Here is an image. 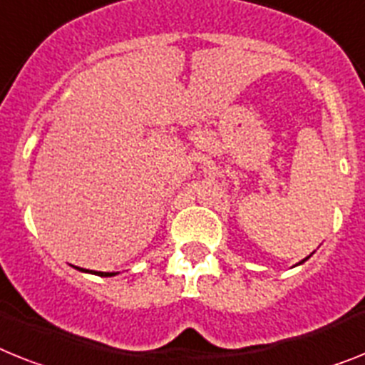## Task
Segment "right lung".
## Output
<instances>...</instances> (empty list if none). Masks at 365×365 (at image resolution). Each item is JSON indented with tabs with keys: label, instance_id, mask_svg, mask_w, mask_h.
I'll list each match as a JSON object with an SVG mask.
<instances>
[{
	"label": "right lung",
	"instance_id": "add662e5",
	"mask_svg": "<svg viewBox=\"0 0 365 365\" xmlns=\"http://www.w3.org/2000/svg\"><path fill=\"white\" fill-rule=\"evenodd\" d=\"M96 274H100V277H113L115 272H96Z\"/></svg>",
	"mask_w": 365,
	"mask_h": 365
}]
</instances>
